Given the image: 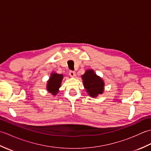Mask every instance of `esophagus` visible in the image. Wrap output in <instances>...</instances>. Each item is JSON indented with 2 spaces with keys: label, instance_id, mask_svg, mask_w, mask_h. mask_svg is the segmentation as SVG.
<instances>
[{
  "label": "esophagus",
  "instance_id": "obj_1",
  "mask_svg": "<svg viewBox=\"0 0 151 151\" xmlns=\"http://www.w3.org/2000/svg\"><path fill=\"white\" fill-rule=\"evenodd\" d=\"M69 75L70 76H71V77H75V76H76V73L75 71H73V70H70V71H69Z\"/></svg>",
  "mask_w": 151,
  "mask_h": 151
}]
</instances>
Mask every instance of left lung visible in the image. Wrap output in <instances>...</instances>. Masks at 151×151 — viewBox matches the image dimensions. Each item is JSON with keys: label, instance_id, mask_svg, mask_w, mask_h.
<instances>
[{"label": "left lung", "instance_id": "8db88e82", "mask_svg": "<svg viewBox=\"0 0 151 151\" xmlns=\"http://www.w3.org/2000/svg\"><path fill=\"white\" fill-rule=\"evenodd\" d=\"M82 78L86 92L90 97H97L103 93L104 82L100 76L96 75L93 70H86Z\"/></svg>", "mask_w": 151, "mask_h": 151}]
</instances>
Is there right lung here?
I'll list each match as a JSON object with an SVG mask.
<instances>
[{"mask_svg": "<svg viewBox=\"0 0 151 151\" xmlns=\"http://www.w3.org/2000/svg\"><path fill=\"white\" fill-rule=\"evenodd\" d=\"M63 76L62 74H57L56 73H51L50 77L47 81V89L53 95H56L59 91V88L61 87Z\"/></svg>", "mask_w": 151, "mask_h": 151, "instance_id": "1", "label": "right lung"}]
</instances>
